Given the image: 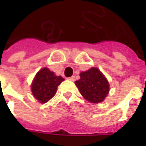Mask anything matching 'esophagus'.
<instances>
[{"mask_svg": "<svg viewBox=\"0 0 146 146\" xmlns=\"http://www.w3.org/2000/svg\"><path fill=\"white\" fill-rule=\"evenodd\" d=\"M67 79L70 80H72V81H74V80H75V76H70V77H68Z\"/></svg>", "mask_w": 146, "mask_h": 146, "instance_id": "34e87169", "label": "esophagus"}]
</instances>
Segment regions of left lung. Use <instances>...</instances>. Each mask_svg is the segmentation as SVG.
<instances>
[{
  "label": "left lung",
  "instance_id": "8db88e82",
  "mask_svg": "<svg viewBox=\"0 0 146 146\" xmlns=\"http://www.w3.org/2000/svg\"><path fill=\"white\" fill-rule=\"evenodd\" d=\"M80 76V79L75 81V84L83 97L93 103L103 101L109 93L110 84L100 70L93 67Z\"/></svg>",
  "mask_w": 146,
  "mask_h": 146
}]
</instances>
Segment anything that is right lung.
<instances>
[{
  "label": "right lung",
  "instance_id": "right-lung-1",
  "mask_svg": "<svg viewBox=\"0 0 146 146\" xmlns=\"http://www.w3.org/2000/svg\"><path fill=\"white\" fill-rule=\"evenodd\" d=\"M64 80L61 76H55L48 68H43L36 73L31 85L33 96L41 103H45L56 93L58 86Z\"/></svg>",
  "mask_w": 146,
  "mask_h": 146
}]
</instances>
